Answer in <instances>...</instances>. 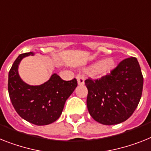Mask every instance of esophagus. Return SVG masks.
I'll return each instance as SVG.
<instances>
[{"instance_id": "esophagus-1", "label": "esophagus", "mask_w": 151, "mask_h": 151, "mask_svg": "<svg viewBox=\"0 0 151 151\" xmlns=\"http://www.w3.org/2000/svg\"><path fill=\"white\" fill-rule=\"evenodd\" d=\"M77 81H78V85H83L85 83V79L84 76H81V75H78L77 76Z\"/></svg>"}]
</instances>
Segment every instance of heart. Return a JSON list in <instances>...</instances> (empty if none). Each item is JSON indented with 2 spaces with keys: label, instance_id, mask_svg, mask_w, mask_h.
Masks as SVG:
<instances>
[{
  "label": "heart",
  "instance_id": "obj_1",
  "mask_svg": "<svg viewBox=\"0 0 151 151\" xmlns=\"http://www.w3.org/2000/svg\"><path fill=\"white\" fill-rule=\"evenodd\" d=\"M115 66V62L112 58L100 61L89 67V70L92 72V74L97 76H105L111 72Z\"/></svg>",
  "mask_w": 151,
  "mask_h": 151
}]
</instances>
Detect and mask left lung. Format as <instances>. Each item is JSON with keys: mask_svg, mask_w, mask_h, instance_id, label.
I'll return each mask as SVG.
<instances>
[{"mask_svg": "<svg viewBox=\"0 0 151 151\" xmlns=\"http://www.w3.org/2000/svg\"><path fill=\"white\" fill-rule=\"evenodd\" d=\"M88 89L87 108L96 121L114 125L126 121L140 100L144 77L135 57L125 58L97 79L85 80Z\"/></svg>", "mask_w": 151, "mask_h": 151, "instance_id": "obj_1", "label": "left lung"}]
</instances>
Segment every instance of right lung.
Returning a JSON list of instances; mask_svg holds the SVG:
<instances>
[{
  "instance_id": "add662e5",
  "label": "right lung",
  "mask_w": 151,
  "mask_h": 151,
  "mask_svg": "<svg viewBox=\"0 0 151 151\" xmlns=\"http://www.w3.org/2000/svg\"><path fill=\"white\" fill-rule=\"evenodd\" d=\"M33 55L32 52L21 54L14 61L8 74L10 99L18 115L37 126L48 125L56 121L62 114L65 103L77 86L76 78L63 80L53 74L41 86H30L20 78L17 68L22 59Z\"/></svg>"
}]
</instances>
